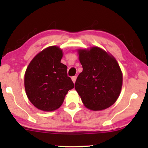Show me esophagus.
Listing matches in <instances>:
<instances>
[{
    "label": "esophagus",
    "instance_id": "34e87169",
    "mask_svg": "<svg viewBox=\"0 0 148 148\" xmlns=\"http://www.w3.org/2000/svg\"><path fill=\"white\" fill-rule=\"evenodd\" d=\"M76 79H77V77H76V76H73V77H71V79H72V81H73V83L75 82Z\"/></svg>",
    "mask_w": 148,
    "mask_h": 148
}]
</instances>
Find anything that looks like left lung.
<instances>
[{"mask_svg": "<svg viewBox=\"0 0 148 148\" xmlns=\"http://www.w3.org/2000/svg\"><path fill=\"white\" fill-rule=\"evenodd\" d=\"M83 71L75 88L85 106L92 110L106 109L120 94L123 75L115 58L98 47L79 50Z\"/></svg>", "mask_w": 148, "mask_h": 148, "instance_id": "left-lung-1", "label": "left lung"}]
</instances>
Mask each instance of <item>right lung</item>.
I'll return each mask as SVG.
<instances>
[{
    "label": "right lung",
    "instance_id": "add662e5",
    "mask_svg": "<svg viewBox=\"0 0 148 148\" xmlns=\"http://www.w3.org/2000/svg\"><path fill=\"white\" fill-rule=\"evenodd\" d=\"M62 52L50 46L33 58L25 74V89L30 102L44 111H53L63 103L68 91L74 88L67 75V66L60 62Z\"/></svg>",
    "mask_w": 148,
    "mask_h": 148
}]
</instances>
